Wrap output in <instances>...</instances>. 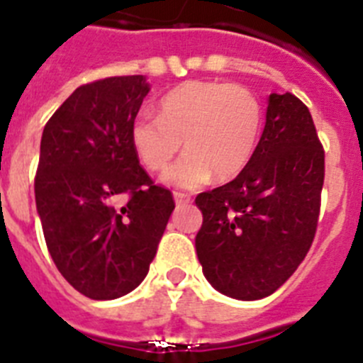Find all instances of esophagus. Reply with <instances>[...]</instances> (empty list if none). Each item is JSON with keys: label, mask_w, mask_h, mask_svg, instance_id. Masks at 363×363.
I'll list each match as a JSON object with an SVG mask.
<instances>
[{"label": "esophagus", "mask_w": 363, "mask_h": 363, "mask_svg": "<svg viewBox=\"0 0 363 363\" xmlns=\"http://www.w3.org/2000/svg\"><path fill=\"white\" fill-rule=\"evenodd\" d=\"M174 200H176V203H178V206H185V203L191 202V196H189V194H185V193H174Z\"/></svg>", "instance_id": "34e87169"}]
</instances>
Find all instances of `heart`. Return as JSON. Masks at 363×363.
<instances>
[{
	"instance_id": "1",
	"label": "heart",
	"mask_w": 363,
	"mask_h": 363,
	"mask_svg": "<svg viewBox=\"0 0 363 363\" xmlns=\"http://www.w3.org/2000/svg\"><path fill=\"white\" fill-rule=\"evenodd\" d=\"M261 128L262 110L252 91L191 80L161 99L160 117H135L130 138L141 163L154 172L165 170L185 145L189 154L163 179L194 189L213 174L220 182L240 174L255 154Z\"/></svg>"
}]
</instances>
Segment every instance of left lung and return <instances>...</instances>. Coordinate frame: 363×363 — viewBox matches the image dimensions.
<instances>
[{"label": "left lung", "instance_id": "obj_1", "mask_svg": "<svg viewBox=\"0 0 363 363\" xmlns=\"http://www.w3.org/2000/svg\"><path fill=\"white\" fill-rule=\"evenodd\" d=\"M325 152L311 111L292 93L268 97L252 161L229 184L198 194L196 255L215 290L240 301L274 294L314 240Z\"/></svg>", "mask_w": 363, "mask_h": 363}]
</instances>
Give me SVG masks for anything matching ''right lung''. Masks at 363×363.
I'll return each instance as SVG.
<instances>
[{
	"label": "right lung",
	"instance_id": "1",
	"mask_svg": "<svg viewBox=\"0 0 363 363\" xmlns=\"http://www.w3.org/2000/svg\"><path fill=\"white\" fill-rule=\"evenodd\" d=\"M148 91L143 75L80 86L42 134L34 194L45 244L67 283L97 301L141 284L174 211L130 138ZM123 194L129 200L119 206Z\"/></svg>",
	"mask_w": 363,
	"mask_h": 363
}]
</instances>
